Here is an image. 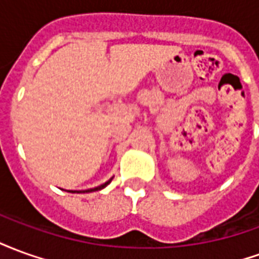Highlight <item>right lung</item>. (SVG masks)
<instances>
[{
    "instance_id": "obj_1",
    "label": "right lung",
    "mask_w": 259,
    "mask_h": 259,
    "mask_svg": "<svg viewBox=\"0 0 259 259\" xmlns=\"http://www.w3.org/2000/svg\"><path fill=\"white\" fill-rule=\"evenodd\" d=\"M111 180H112V179H109V180H108V182H105V183H104V185L98 186V187H94V189H90V190L77 191V193H90V191H98V190H101V189H104V187H105V186H108V185H109V183H111ZM70 193H74V191H70Z\"/></svg>"
}]
</instances>
